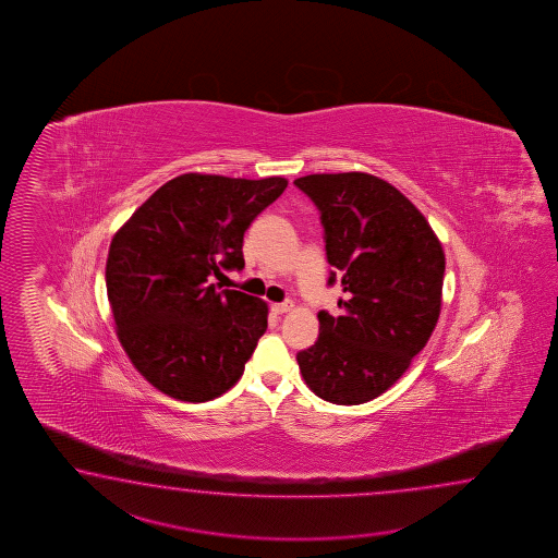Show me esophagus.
<instances>
[{"mask_svg":"<svg viewBox=\"0 0 558 558\" xmlns=\"http://www.w3.org/2000/svg\"><path fill=\"white\" fill-rule=\"evenodd\" d=\"M291 307H293V303L284 301V303H274L271 311H274L275 315H283L287 311H291Z\"/></svg>","mask_w":558,"mask_h":558,"instance_id":"obj_1","label":"esophagus"}]
</instances>
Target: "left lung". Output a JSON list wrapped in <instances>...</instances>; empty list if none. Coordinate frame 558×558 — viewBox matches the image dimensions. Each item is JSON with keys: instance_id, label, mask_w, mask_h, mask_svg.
Wrapping results in <instances>:
<instances>
[{"instance_id": "1", "label": "left lung", "mask_w": 558, "mask_h": 558, "mask_svg": "<svg viewBox=\"0 0 558 558\" xmlns=\"http://www.w3.org/2000/svg\"><path fill=\"white\" fill-rule=\"evenodd\" d=\"M295 185L317 205L329 284L343 315L319 311V337L296 353L308 389L335 404L373 401L403 377L440 315L445 253L427 219L368 173H315Z\"/></svg>"}]
</instances>
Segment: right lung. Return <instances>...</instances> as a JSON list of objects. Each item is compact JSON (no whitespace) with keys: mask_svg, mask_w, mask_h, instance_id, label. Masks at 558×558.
I'll return each mask as SVG.
<instances>
[{"mask_svg":"<svg viewBox=\"0 0 558 558\" xmlns=\"http://www.w3.org/2000/svg\"><path fill=\"white\" fill-rule=\"evenodd\" d=\"M287 179L183 173L111 239L107 299L119 343L155 389L205 403L229 391L267 331V303L211 283L241 271L243 235Z\"/></svg>","mask_w":558,"mask_h":558,"instance_id":"obj_1","label":"right lung"}]
</instances>
